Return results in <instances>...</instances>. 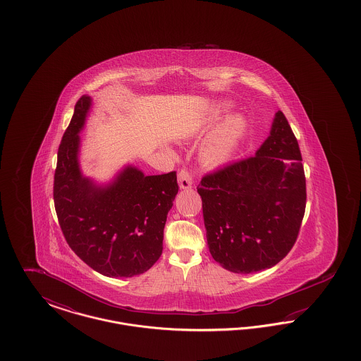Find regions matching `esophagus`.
I'll return each instance as SVG.
<instances>
[{
  "label": "esophagus",
  "mask_w": 361,
  "mask_h": 361,
  "mask_svg": "<svg viewBox=\"0 0 361 361\" xmlns=\"http://www.w3.org/2000/svg\"><path fill=\"white\" fill-rule=\"evenodd\" d=\"M178 185L180 188L188 189L192 187V173L189 172L188 169L183 168L180 172H178Z\"/></svg>",
  "instance_id": "esophagus-1"
}]
</instances>
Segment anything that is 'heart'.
I'll return each instance as SVG.
<instances>
[{
    "instance_id": "1",
    "label": "heart",
    "mask_w": 361,
    "mask_h": 361,
    "mask_svg": "<svg viewBox=\"0 0 361 361\" xmlns=\"http://www.w3.org/2000/svg\"><path fill=\"white\" fill-rule=\"evenodd\" d=\"M243 121L240 118H231L207 140L202 149V159L207 165L216 166L226 162L233 153V149L243 131Z\"/></svg>"
}]
</instances>
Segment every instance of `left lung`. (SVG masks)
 I'll use <instances>...</instances> for the list:
<instances>
[{
  "mask_svg": "<svg viewBox=\"0 0 361 361\" xmlns=\"http://www.w3.org/2000/svg\"><path fill=\"white\" fill-rule=\"evenodd\" d=\"M202 196L209 253L224 269L272 268L295 245L306 209V177L291 126L281 111L256 155L207 173Z\"/></svg>",
  "mask_w": 361,
  "mask_h": 361,
  "instance_id": "obj_1",
  "label": "left lung"
}]
</instances>
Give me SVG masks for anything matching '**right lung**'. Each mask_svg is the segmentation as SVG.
I'll use <instances>...</instances> for the list:
<instances>
[{
    "mask_svg": "<svg viewBox=\"0 0 361 361\" xmlns=\"http://www.w3.org/2000/svg\"><path fill=\"white\" fill-rule=\"evenodd\" d=\"M90 97L74 106L58 149L54 204L71 250L92 269L109 277H133L149 271L162 255L164 227L178 192L176 172L145 176L127 166L105 188L82 177L78 133Z\"/></svg>",
    "mask_w": 361,
    "mask_h": 361,
    "instance_id": "right-lung-1",
    "label": "right lung"
}]
</instances>
